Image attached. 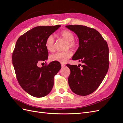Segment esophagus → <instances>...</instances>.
<instances>
[{
    "label": "esophagus",
    "mask_w": 123,
    "mask_h": 123,
    "mask_svg": "<svg viewBox=\"0 0 123 123\" xmlns=\"http://www.w3.org/2000/svg\"><path fill=\"white\" fill-rule=\"evenodd\" d=\"M61 66H62V67H64L66 66L65 64H61Z\"/></svg>",
    "instance_id": "1"
}]
</instances>
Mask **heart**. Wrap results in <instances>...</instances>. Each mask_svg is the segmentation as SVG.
Here are the masks:
<instances>
[{
	"instance_id": "1",
	"label": "heart",
	"mask_w": 123,
	"mask_h": 123,
	"mask_svg": "<svg viewBox=\"0 0 123 123\" xmlns=\"http://www.w3.org/2000/svg\"><path fill=\"white\" fill-rule=\"evenodd\" d=\"M62 37L67 41L68 47L71 48L72 49H76L78 46V43L76 40L74 39V35L73 33L69 30H63L61 33ZM55 39L53 35H50L48 37L46 41V47L47 49L49 51H52L54 49ZM72 52L71 50H67L65 51H58L50 56V60L51 61H56L60 62H65L72 56Z\"/></svg>"
}]
</instances>
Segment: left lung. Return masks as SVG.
<instances>
[{
  "instance_id": "obj_1",
  "label": "left lung",
  "mask_w": 123,
  "mask_h": 123,
  "mask_svg": "<svg viewBox=\"0 0 123 123\" xmlns=\"http://www.w3.org/2000/svg\"><path fill=\"white\" fill-rule=\"evenodd\" d=\"M79 39V47L72 57L83 63L81 67L67 64L70 70V88L81 96L90 94L102 83L109 68V48L107 42L95 29L85 25H69Z\"/></svg>"
}]
</instances>
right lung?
Masks as SVG:
<instances>
[{
    "mask_svg": "<svg viewBox=\"0 0 123 123\" xmlns=\"http://www.w3.org/2000/svg\"><path fill=\"white\" fill-rule=\"evenodd\" d=\"M61 27L38 26L25 32L17 39L12 54V62L18 83L28 93L35 98L48 95L54 85V77L61 69L53 61L41 68L40 61L48 59L47 37Z\"/></svg>",
    "mask_w": 123,
    "mask_h": 123,
    "instance_id": "right-lung-1",
    "label": "right lung"
}]
</instances>
